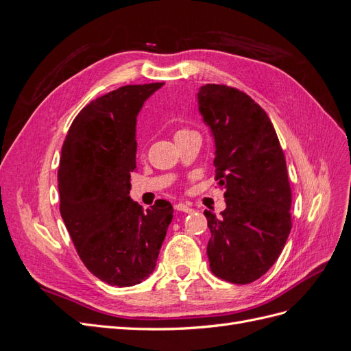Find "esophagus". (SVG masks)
Masks as SVG:
<instances>
[{
  "label": "esophagus",
  "instance_id": "obj_1",
  "mask_svg": "<svg viewBox=\"0 0 351 351\" xmlns=\"http://www.w3.org/2000/svg\"><path fill=\"white\" fill-rule=\"evenodd\" d=\"M177 210H182V212H192L193 209L190 208L189 205H186V204H177L176 206H174Z\"/></svg>",
  "mask_w": 351,
  "mask_h": 351
}]
</instances>
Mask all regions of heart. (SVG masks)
I'll return each mask as SVG.
<instances>
[{
  "label": "heart",
  "mask_w": 351,
  "mask_h": 351,
  "mask_svg": "<svg viewBox=\"0 0 351 351\" xmlns=\"http://www.w3.org/2000/svg\"><path fill=\"white\" fill-rule=\"evenodd\" d=\"M180 132H183V130H180ZM177 133H178V132H177Z\"/></svg>",
  "instance_id": "b5f03b06"
}]
</instances>
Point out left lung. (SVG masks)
I'll return each mask as SVG.
<instances>
[{"instance_id": "left-lung-1", "label": "left lung", "mask_w": 351, "mask_h": 351, "mask_svg": "<svg viewBox=\"0 0 351 351\" xmlns=\"http://www.w3.org/2000/svg\"><path fill=\"white\" fill-rule=\"evenodd\" d=\"M199 111L215 141V180L227 208L205 210L210 271L232 284L261 278L281 254L291 230L285 156L269 117L244 92L205 84Z\"/></svg>"}]
</instances>
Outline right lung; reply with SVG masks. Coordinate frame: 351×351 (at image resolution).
I'll list each match as a JSON object with an SVG mask.
<instances>
[{
  "label": "right lung",
  "mask_w": 351,
  "mask_h": 351,
  "mask_svg": "<svg viewBox=\"0 0 351 351\" xmlns=\"http://www.w3.org/2000/svg\"><path fill=\"white\" fill-rule=\"evenodd\" d=\"M162 83L127 84L88 104L73 120L58 168L60 212L82 262L110 285L132 287L154 272L173 219L164 199L133 202L136 119Z\"/></svg>",
  "instance_id": "add662e5"
}]
</instances>
